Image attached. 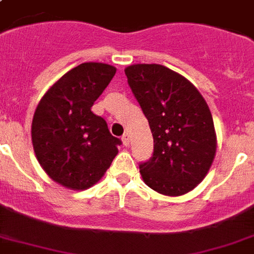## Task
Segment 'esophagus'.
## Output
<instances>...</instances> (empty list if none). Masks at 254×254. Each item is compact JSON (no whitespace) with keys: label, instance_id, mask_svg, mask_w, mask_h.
Wrapping results in <instances>:
<instances>
[{"label":"esophagus","instance_id":"esophagus-1","mask_svg":"<svg viewBox=\"0 0 254 254\" xmlns=\"http://www.w3.org/2000/svg\"><path fill=\"white\" fill-rule=\"evenodd\" d=\"M121 140H123V144L125 145V146H127V145H129V134H127V133H125V134L123 135V138H121Z\"/></svg>","mask_w":254,"mask_h":254}]
</instances>
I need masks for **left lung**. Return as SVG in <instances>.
<instances>
[{"instance_id":"8db88e82","label":"left lung","mask_w":254,"mask_h":254,"mask_svg":"<svg viewBox=\"0 0 254 254\" xmlns=\"http://www.w3.org/2000/svg\"><path fill=\"white\" fill-rule=\"evenodd\" d=\"M125 74L154 141L153 157L140 165L141 177L160 194H187L205 179L216 156L208 104L190 81L162 65L134 64Z\"/></svg>"}]
</instances>
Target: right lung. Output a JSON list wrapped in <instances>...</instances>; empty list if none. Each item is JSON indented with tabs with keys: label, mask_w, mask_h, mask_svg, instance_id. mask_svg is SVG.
Masks as SVG:
<instances>
[{
	"label": "right lung",
	"mask_w": 254,
	"mask_h": 254,
	"mask_svg": "<svg viewBox=\"0 0 254 254\" xmlns=\"http://www.w3.org/2000/svg\"><path fill=\"white\" fill-rule=\"evenodd\" d=\"M116 70L108 64H81L56 81L37 105L32 121L36 157L50 179L67 189L93 187L119 153L121 141L92 112Z\"/></svg>",
	"instance_id": "add662e5"
}]
</instances>
